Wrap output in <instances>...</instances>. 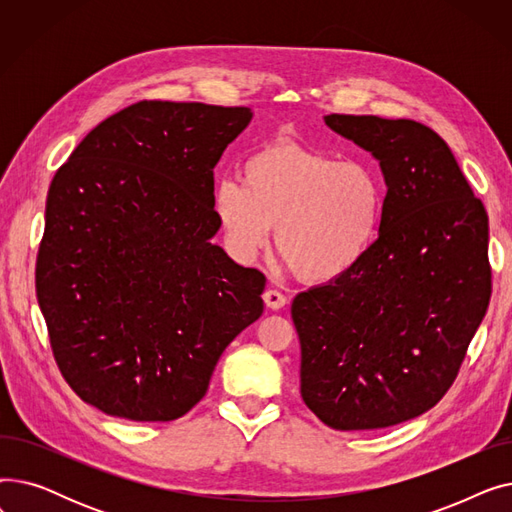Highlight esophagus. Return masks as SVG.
<instances>
[{"mask_svg": "<svg viewBox=\"0 0 512 512\" xmlns=\"http://www.w3.org/2000/svg\"><path fill=\"white\" fill-rule=\"evenodd\" d=\"M263 301H265L267 307L274 309V311L286 307V303H288V299L284 297L282 292H278V290H265V292H263Z\"/></svg>", "mask_w": 512, "mask_h": 512, "instance_id": "1", "label": "esophagus"}]
</instances>
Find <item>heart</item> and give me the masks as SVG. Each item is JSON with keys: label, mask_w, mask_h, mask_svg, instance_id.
<instances>
[{"label": "heart", "mask_w": 512, "mask_h": 512, "mask_svg": "<svg viewBox=\"0 0 512 512\" xmlns=\"http://www.w3.org/2000/svg\"><path fill=\"white\" fill-rule=\"evenodd\" d=\"M386 184L367 161L292 141L265 145L242 164V176L213 188V213L228 251L251 261L274 226L286 265L311 284L340 280L380 236Z\"/></svg>", "instance_id": "obj_1"}]
</instances>
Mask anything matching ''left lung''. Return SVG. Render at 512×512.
Returning <instances> with one entry per match:
<instances>
[{
  "label": "left lung",
  "mask_w": 512,
  "mask_h": 512,
  "mask_svg": "<svg viewBox=\"0 0 512 512\" xmlns=\"http://www.w3.org/2000/svg\"><path fill=\"white\" fill-rule=\"evenodd\" d=\"M324 122L380 161L388 193L365 259L292 301L301 396L334 429H380L432 409L459 373L492 294L488 213L432 128Z\"/></svg>",
  "instance_id": "left-lung-1"
}]
</instances>
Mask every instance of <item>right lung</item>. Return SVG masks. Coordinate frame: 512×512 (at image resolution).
I'll list each match as a JSON object with an SVG mask.
<instances>
[{
    "label": "right lung",
    "instance_id": "1",
    "mask_svg": "<svg viewBox=\"0 0 512 512\" xmlns=\"http://www.w3.org/2000/svg\"><path fill=\"white\" fill-rule=\"evenodd\" d=\"M251 118L139 101L95 126L51 180L37 299L64 380L105 415L182 417L263 313L265 276L211 242L213 168Z\"/></svg>",
    "mask_w": 512,
    "mask_h": 512
}]
</instances>
